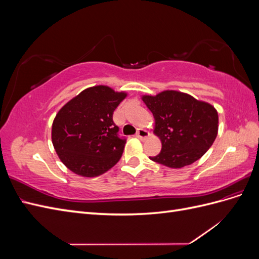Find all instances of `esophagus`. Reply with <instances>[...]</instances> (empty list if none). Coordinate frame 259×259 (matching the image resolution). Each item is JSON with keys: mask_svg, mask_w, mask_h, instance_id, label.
<instances>
[{"mask_svg": "<svg viewBox=\"0 0 259 259\" xmlns=\"http://www.w3.org/2000/svg\"><path fill=\"white\" fill-rule=\"evenodd\" d=\"M149 136H150V133H149L148 131L144 130V128H139L136 133V137L139 138V139H146L148 138Z\"/></svg>", "mask_w": 259, "mask_h": 259, "instance_id": "obj_1", "label": "esophagus"}]
</instances>
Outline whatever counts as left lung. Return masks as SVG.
<instances>
[{"label": "left lung", "mask_w": 259, "mask_h": 259, "mask_svg": "<svg viewBox=\"0 0 259 259\" xmlns=\"http://www.w3.org/2000/svg\"><path fill=\"white\" fill-rule=\"evenodd\" d=\"M143 100L154 116V134L162 143L161 152L150 160L180 168L198 161L213 145L218 113L211 105L177 91L145 95Z\"/></svg>", "instance_id": "left-lung-1"}]
</instances>
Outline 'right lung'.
Returning a JSON list of instances; mask_svg holds the SVG:
<instances>
[{"mask_svg": "<svg viewBox=\"0 0 259 259\" xmlns=\"http://www.w3.org/2000/svg\"><path fill=\"white\" fill-rule=\"evenodd\" d=\"M126 95L105 85L93 86L58 111L52 126V142L70 170L96 177L119 162L126 139L117 134L119 127L112 116Z\"/></svg>", "mask_w": 259, "mask_h": 259, "instance_id": "right-lung-1", "label": "right lung"}]
</instances>
